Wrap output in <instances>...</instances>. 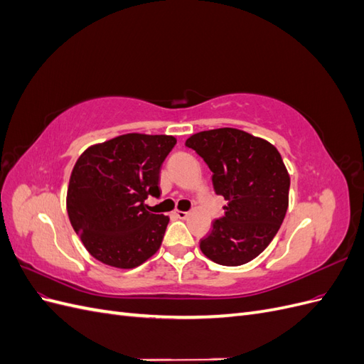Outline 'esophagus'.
<instances>
[{"label": "esophagus", "mask_w": 364, "mask_h": 364, "mask_svg": "<svg viewBox=\"0 0 364 364\" xmlns=\"http://www.w3.org/2000/svg\"><path fill=\"white\" fill-rule=\"evenodd\" d=\"M174 215L178 217V218H186V217H188V213H185V211H174Z\"/></svg>", "instance_id": "1"}]
</instances>
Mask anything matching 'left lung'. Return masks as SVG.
<instances>
[{
	"instance_id": "obj_1",
	"label": "left lung",
	"mask_w": 364,
	"mask_h": 364,
	"mask_svg": "<svg viewBox=\"0 0 364 364\" xmlns=\"http://www.w3.org/2000/svg\"><path fill=\"white\" fill-rule=\"evenodd\" d=\"M213 171L214 191L228 205L200 240L203 255L222 266L257 258L279 230L289 208L290 176L277 147L247 132L223 127L185 142Z\"/></svg>"
}]
</instances>
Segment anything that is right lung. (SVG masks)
<instances>
[{
  "mask_svg": "<svg viewBox=\"0 0 364 364\" xmlns=\"http://www.w3.org/2000/svg\"><path fill=\"white\" fill-rule=\"evenodd\" d=\"M174 144L168 135L127 134L91 146L77 159L67 211L95 259L134 269L158 252L170 218L149 213L144 200L159 197L161 165Z\"/></svg>",
  "mask_w": 364,
  "mask_h": 364,
  "instance_id": "add662e5",
  "label": "right lung"
}]
</instances>
